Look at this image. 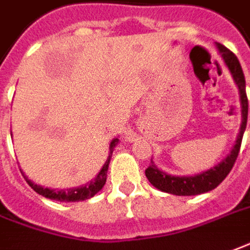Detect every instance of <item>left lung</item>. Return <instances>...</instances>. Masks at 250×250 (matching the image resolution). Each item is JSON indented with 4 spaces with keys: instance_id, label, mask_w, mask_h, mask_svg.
Masks as SVG:
<instances>
[{
    "instance_id": "8db88e82",
    "label": "left lung",
    "mask_w": 250,
    "mask_h": 250,
    "mask_svg": "<svg viewBox=\"0 0 250 250\" xmlns=\"http://www.w3.org/2000/svg\"><path fill=\"white\" fill-rule=\"evenodd\" d=\"M216 46H218L220 54H222L225 62L233 75L234 82L240 89L242 124H241L237 142H235V146L231 149V152L227 155L225 161L220 162L218 166L209 168L201 174L193 175V177H175V175L166 174L155 166L154 162H151V165L146 168V177L156 189H159L162 192L175 194V196H194V194L209 192L226 178L227 174L231 171L235 161H237V156H238L241 148V142H242V136H244V132L247 128L248 121V96L247 89H245V76H244V72L241 68L240 61L233 51H230L220 43H218Z\"/></svg>"
}]
</instances>
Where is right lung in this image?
Wrapping results in <instances>:
<instances>
[{
    "label": "right lung",
    "instance_id": "add662e5",
    "mask_svg": "<svg viewBox=\"0 0 250 250\" xmlns=\"http://www.w3.org/2000/svg\"><path fill=\"white\" fill-rule=\"evenodd\" d=\"M118 143V139H114L113 142L110 143V155H108V159L106 161V163L103 165L102 170L99 171V174L96 175L95 178L92 181H89V184L87 185H83V187L73 188V189H61V190H54V189H49V188H43L39 187V185H35L34 182H31L30 180H27V177H24L25 181L28 182L36 193L42 194L43 197L46 199H50V200H57V201H83L87 200L89 197L95 196L101 189L103 188V185L106 184V178H107V170H108V163H110V158H111V154H113V149L117 146Z\"/></svg>",
    "mask_w": 250,
    "mask_h": 250
}]
</instances>
